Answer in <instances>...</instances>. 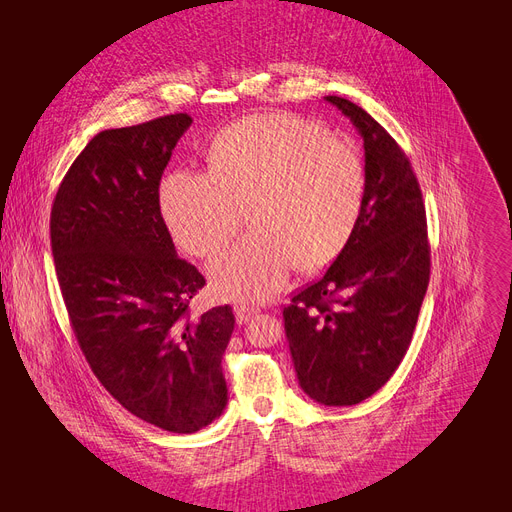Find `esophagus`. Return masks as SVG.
<instances>
[{"label": "esophagus", "mask_w": 512, "mask_h": 512, "mask_svg": "<svg viewBox=\"0 0 512 512\" xmlns=\"http://www.w3.org/2000/svg\"><path fill=\"white\" fill-rule=\"evenodd\" d=\"M259 313L257 307L253 305H247V303H240V305H234V315H236V321L238 324H247V321L251 317H255Z\"/></svg>", "instance_id": "esophagus-1"}]
</instances>
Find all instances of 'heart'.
<instances>
[{
	"label": "heart",
	"mask_w": 512,
	"mask_h": 512,
	"mask_svg": "<svg viewBox=\"0 0 512 512\" xmlns=\"http://www.w3.org/2000/svg\"><path fill=\"white\" fill-rule=\"evenodd\" d=\"M365 188L353 141L294 114H259L213 139L209 172L170 174L161 211L178 245L207 259L226 249L247 209L253 230L211 265V286L220 299L270 301L294 267L311 274L340 255Z\"/></svg>",
	"instance_id": "heart-1"
}]
</instances>
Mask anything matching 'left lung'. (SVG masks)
Wrapping results in <instances>:
<instances>
[{"instance_id":"obj_1","label":"left lung","mask_w":512,"mask_h":512,"mask_svg":"<svg viewBox=\"0 0 512 512\" xmlns=\"http://www.w3.org/2000/svg\"><path fill=\"white\" fill-rule=\"evenodd\" d=\"M326 101L363 139L365 201L336 261L284 307V330L305 394L351 407L378 392L407 355L429 284V245L405 151L363 107L336 95Z\"/></svg>"}]
</instances>
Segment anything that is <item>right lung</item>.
<instances>
[{
  "instance_id": "obj_1",
  "label": "right lung",
  "mask_w": 512,
  "mask_h": 512,
  "mask_svg": "<svg viewBox=\"0 0 512 512\" xmlns=\"http://www.w3.org/2000/svg\"><path fill=\"white\" fill-rule=\"evenodd\" d=\"M191 124L170 114L95 134L49 220L80 351L126 411L172 434H195L222 415V357L234 330L230 305L188 313L205 278L178 257L159 209L161 174Z\"/></svg>"
}]
</instances>
